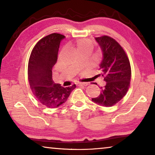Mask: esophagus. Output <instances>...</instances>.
Listing matches in <instances>:
<instances>
[{
	"instance_id": "obj_1",
	"label": "esophagus",
	"mask_w": 155,
	"mask_h": 155,
	"mask_svg": "<svg viewBox=\"0 0 155 155\" xmlns=\"http://www.w3.org/2000/svg\"><path fill=\"white\" fill-rule=\"evenodd\" d=\"M77 85L78 86H87L88 85L87 83H77Z\"/></svg>"
}]
</instances>
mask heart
Instances as JSON below:
<instances>
[{"label": "heart", "instance_id": "1", "mask_svg": "<svg viewBox=\"0 0 155 155\" xmlns=\"http://www.w3.org/2000/svg\"><path fill=\"white\" fill-rule=\"evenodd\" d=\"M77 46L78 49L88 48V47L92 48L94 46V43L92 41L88 40V39H81V40H79L77 41Z\"/></svg>", "mask_w": 155, "mask_h": 155}]
</instances>
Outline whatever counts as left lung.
Segmentation results:
<instances>
[{
  "label": "left lung",
  "mask_w": 155,
  "mask_h": 155,
  "mask_svg": "<svg viewBox=\"0 0 155 155\" xmlns=\"http://www.w3.org/2000/svg\"><path fill=\"white\" fill-rule=\"evenodd\" d=\"M103 52L100 64L102 77L106 82L101 92L92 101L104 107H112L123 98L130 87L131 68L124 48L114 38L107 35L96 38Z\"/></svg>",
  "instance_id": "8db88e82"
}]
</instances>
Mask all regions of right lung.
Segmentation results:
<instances>
[{
    "label": "right lung",
    "mask_w": 155,
    "mask_h": 155,
    "mask_svg": "<svg viewBox=\"0 0 155 155\" xmlns=\"http://www.w3.org/2000/svg\"><path fill=\"white\" fill-rule=\"evenodd\" d=\"M65 36L51 33L38 41L31 51L28 64V80L37 100L48 108L66 102L76 85L64 87L52 81V68L57 61L60 42Z\"/></svg>",
    "instance_id": "add662e5"
}]
</instances>
